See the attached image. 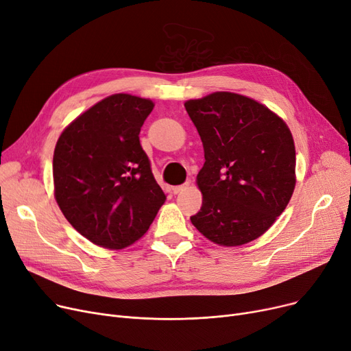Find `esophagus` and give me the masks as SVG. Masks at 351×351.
Listing matches in <instances>:
<instances>
[{"label": "esophagus", "instance_id": "obj_1", "mask_svg": "<svg viewBox=\"0 0 351 351\" xmlns=\"http://www.w3.org/2000/svg\"><path fill=\"white\" fill-rule=\"evenodd\" d=\"M189 182H186V184H182V186H176V187H173V193L174 194H178V193H181V191H184L186 189H189Z\"/></svg>", "mask_w": 351, "mask_h": 351}]
</instances>
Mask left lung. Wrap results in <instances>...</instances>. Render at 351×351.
<instances>
[{"instance_id":"1","label":"left lung","mask_w":351,"mask_h":351,"mask_svg":"<svg viewBox=\"0 0 351 351\" xmlns=\"http://www.w3.org/2000/svg\"><path fill=\"white\" fill-rule=\"evenodd\" d=\"M184 107L204 147L197 174L203 206L191 217L223 247L263 236L286 210L295 187V147L286 121L247 95L215 91Z\"/></svg>"}]
</instances>
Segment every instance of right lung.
Returning <instances> with one entry per match:
<instances>
[{
	"label": "right lung",
	"mask_w": 351,
	"mask_h": 351,
	"mask_svg": "<svg viewBox=\"0 0 351 351\" xmlns=\"http://www.w3.org/2000/svg\"><path fill=\"white\" fill-rule=\"evenodd\" d=\"M153 108L149 98L108 95L66 125L56 144V202L69 223L98 247L134 244L165 202L138 137Z\"/></svg>",
	"instance_id": "right-lung-1"
}]
</instances>
